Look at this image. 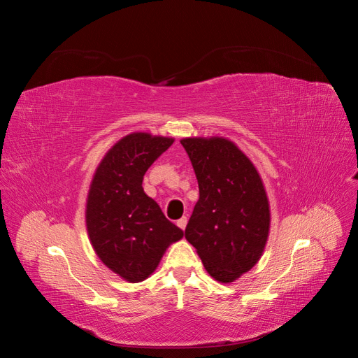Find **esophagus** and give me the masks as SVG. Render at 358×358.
Listing matches in <instances>:
<instances>
[{
    "label": "esophagus",
    "instance_id": "obj_1",
    "mask_svg": "<svg viewBox=\"0 0 358 358\" xmlns=\"http://www.w3.org/2000/svg\"><path fill=\"white\" fill-rule=\"evenodd\" d=\"M187 222H188V220H187V216H182L180 220H178V227L180 230H185V227H187Z\"/></svg>",
    "mask_w": 358,
    "mask_h": 358
}]
</instances>
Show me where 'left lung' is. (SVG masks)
Masks as SVG:
<instances>
[{"mask_svg": "<svg viewBox=\"0 0 358 358\" xmlns=\"http://www.w3.org/2000/svg\"><path fill=\"white\" fill-rule=\"evenodd\" d=\"M199 182L187 241L209 275L233 282L262 257L270 229L263 180L249 158L222 137L180 140Z\"/></svg>", "mask_w": 358, "mask_h": 358, "instance_id": "obj_1", "label": "left lung"}]
</instances>
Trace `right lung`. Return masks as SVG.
Segmentation results:
<instances>
[{
    "label": "right lung",
    "mask_w": 358,
    "mask_h": 358,
    "mask_svg": "<svg viewBox=\"0 0 358 358\" xmlns=\"http://www.w3.org/2000/svg\"><path fill=\"white\" fill-rule=\"evenodd\" d=\"M173 142L148 133L128 134L104 155L91 182L86 229L92 248L128 282L152 275L169 245L183 237L142 187L148 169Z\"/></svg>",
    "instance_id": "add662e5"
}]
</instances>
